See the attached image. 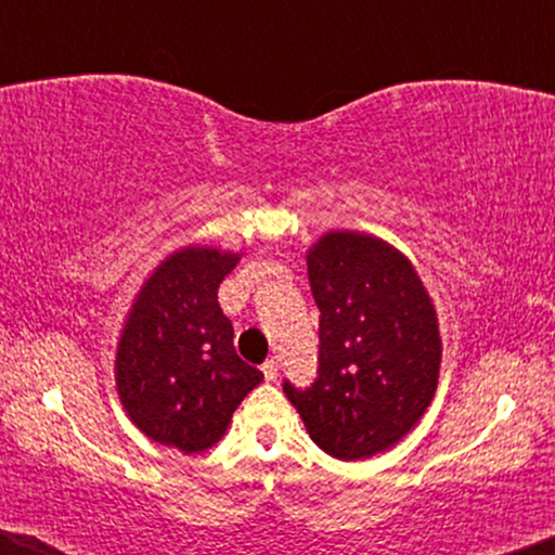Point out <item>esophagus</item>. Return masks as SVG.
Masks as SVG:
<instances>
[{
    "instance_id": "1",
    "label": "esophagus",
    "mask_w": 555,
    "mask_h": 555,
    "mask_svg": "<svg viewBox=\"0 0 555 555\" xmlns=\"http://www.w3.org/2000/svg\"><path fill=\"white\" fill-rule=\"evenodd\" d=\"M262 374H264V382H275V378H278V361H264L262 363Z\"/></svg>"
}]
</instances>
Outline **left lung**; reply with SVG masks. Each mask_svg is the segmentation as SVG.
Masks as SVG:
<instances>
[{
  "instance_id": "1",
  "label": "left lung",
  "mask_w": 555,
  "mask_h": 555,
  "mask_svg": "<svg viewBox=\"0 0 555 555\" xmlns=\"http://www.w3.org/2000/svg\"><path fill=\"white\" fill-rule=\"evenodd\" d=\"M306 260L321 310V369L308 391L285 384V397L325 454L369 460L399 444L435 399V300L412 260L376 234L331 230Z\"/></svg>"
}]
</instances>
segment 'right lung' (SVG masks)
<instances>
[{
	"label": "right lung",
	"instance_id": "1",
	"mask_svg": "<svg viewBox=\"0 0 555 555\" xmlns=\"http://www.w3.org/2000/svg\"><path fill=\"white\" fill-rule=\"evenodd\" d=\"M240 260L242 253L209 245L173 249L143 278L118 333L113 378L126 416L184 454L215 447L262 382L234 353L232 323L217 302Z\"/></svg>",
	"mask_w": 555,
	"mask_h": 555
}]
</instances>
